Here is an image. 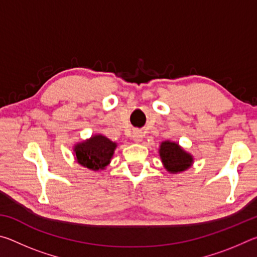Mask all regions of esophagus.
Segmentation results:
<instances>
[{
  "mask_svg": "<svg viewBox=\"0 0 257 257\" xmlns=\"http://www.w3.org/2000/svg\"><path fill=\"white\" fill-rule=\"evenodd\" d=\"M142 138H143V135H142V133H139V132L135 133V134L133 135V139H134V142H136V143L142 142Z\"/></svg>",
  "mask_w": 257,
  "mask_h": 257,
  "instance_id": "1",
  "label": "esophagus"
}]
</instances>
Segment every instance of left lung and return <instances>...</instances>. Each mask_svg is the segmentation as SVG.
<instances>
[{"mask_svg":"<svg viewBox=\"0 0 257 257\" xmlns=\"http://www.w3.org/2000/svg\"><path fill=\"white\" fill-rule=\"evenodd\" d=\"M159 153L164 168L171 173L185 171L194 162L193 156L175 142L165 141L161 143Z\"/></svg>","mask_w":257,"mask_h":257,"instance_id":"1","label":"left lung"}]
</instances>
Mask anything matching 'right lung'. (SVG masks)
<instances>
[{"label": "right lung", "mask_w": 257, "mask_h": 257, "mask_svg": "<svg viewBox=\"0 0 257 257\" xmlns=\"http://www.w3.org/2000/svg\"><path fill=\"white\" fill-rule=\"evenodd\" d=\"M116 143H113L103 135H94L89 139L78 143L73 147L76 160L89 170H104L110 164Z\"/></svg>", "instance_id": "1"}]
</instances>
